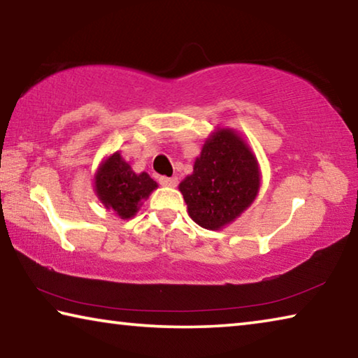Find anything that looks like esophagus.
I'll return each instance as SVG.
<instances>
[{"instance_id": "obj_1", "label": "esophagus", "mask_w": 358, "mask_h": 358, "mask_svg": "<svg viewBox=\"0 0 358 358\" xmlns=\"http://www.w3.org/2000/svg\"><path fill=\"white\" fill-rule=\"evenodd\" d=\"M159 185L175 187V186L178 185V180L175 178V177H159Z\"/></svg>"}]
</instances>
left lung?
Returning a JSON list of instances; mask_svg holds the SVG:
<instances>
[{
	"instance_id": "obj_1",
	"label": "left lung",
	"mask_w": 358,
	"mask_h": 358,
	"mask_svg": "<svg viewBox=\"0 0 358 358\" xmlns=\"http://www.w3.org/2000/svg\"><path fill=\"white\" fill-rule=\"evenodd\" d=\"M257 189V162L230 129H220L205 142L192 175L180 183L187 213L210 230L234 221L252 203Z\"/></svg>"
}]
</instances>
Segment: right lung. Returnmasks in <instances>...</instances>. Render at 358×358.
Segmentation results:
<instances>
[{
    "instance_id": "obj_1",
    "label": "right lung",
    "mask_w": 358,
    "mask_h": 358,
    "mask_svg": "<svg viewBox=\"0 0 358 358\" xmlns=\"http://www.w3.org/2000/svg\"><path fill=\"white\" fill-rule=\"evenodd\" d=\"M94 183L96 192L106 208H112L123 220L134 216L143 199L157 187L148 173L137 175L132 172L128 162L121 159L118 153L104 161Z\"/></svg>"
}]
</instances>
